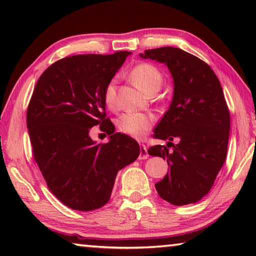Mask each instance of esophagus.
Wrapping results in <instances>:
<instances>
[{
  "label": "esophagus",
  "instance_id": "esophagus-1",
  "mask_svg": "<svg viewBox=\"0 0 256 256\" xmlns=\"http://www.w3.org/2000/svg\"><path fill=\"white\" fill-rule=\"evenodd\" d=\"M149 157L148 150H146V146L144 144H140V156H138V159H146Z\"/></svg>",
  "mask_w": 256,
  "mask_h": 256
}]
</instances>
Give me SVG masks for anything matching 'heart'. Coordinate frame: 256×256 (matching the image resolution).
<instances>
[{
    "mask_svg": "<svg viewBox=\"0 0 256 256\" xmlns=\"http://www.w3.org/2000/svg\"><path fill=\"white\" fill-rule=\"evenodd\" d=\"M131 76L142 90L150 94L158 92L164 82L162 72L154 64L146 62L134 66L131 70ZM116 89H118V82L115 78L108 81L104 89V102L110 110H114L118 105ZM154 122V118L151 114L140 112H128L120 118L118 128L120 132L134 138H142L149 132Z\"/></svg>",
    "mask_w": 256,
    "mask_h": 256,
    "instance_id": "b5f03b06",
    "label": "heart"
}]
</instances>
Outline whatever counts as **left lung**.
Listing matches in <instances>:
<instances>
[{"label":"left lung","mask_w":256,"mask_h":256,"mask_svg":"<svg viewBox=\"0 0 256 256\" xmlns=\"http://www.w3.org/2000/svg\"><path fill=\"white\" fill-rule=\"evenodd\" d=\"M140 56L166 64L174 79L170 110L154 134L167 146L148 150L170 167L156 190L174 206L196 203L212 188L227 156L230 114L222 84L206 62L180 48L160 47Z\"/></svg>","instance_id":"left-lung-1"}]
</instances>
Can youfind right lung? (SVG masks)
<instances>
[{
	"label": "right lung",
	"mask_w": 256,
	"mask_h": 256,
	"mask_svg": "<svg viewBox=\"0 0 256 256\" xmlns=\"http://www.w3.org/2000/svg\"><path fill=\"white\" fill-rule=\"evenodd\" d=\"M130 52L74 55L56 60L42 72L27 110L34 158L50 192L79 211L99 209L110 201L116 175L136 160L140 146L115 133L106 118L104 89ZM99 124L110 142L91 140Z\"/></svg>",
	"instance_id": "right-lung-1"
}]
</instances>
